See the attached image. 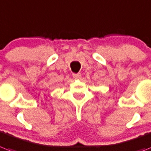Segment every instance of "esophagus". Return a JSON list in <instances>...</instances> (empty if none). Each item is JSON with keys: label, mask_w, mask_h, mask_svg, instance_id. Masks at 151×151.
Instances as JSON below:
<instances>
[{"label": "esophagus", "mask_w": 151, "mask_h": 151, "mask_svg": "<svg viewBox=\"0 0 151 151\" xmlns=\"http://www.w3.org/2000/svg\"><path fill=\"white\" fill-rule=\"evenodd\" d=\"M73 76L75 78H81V74L80 73H73Z\"/></svg>", "instance_id": "34e87169"}]
</instances>
